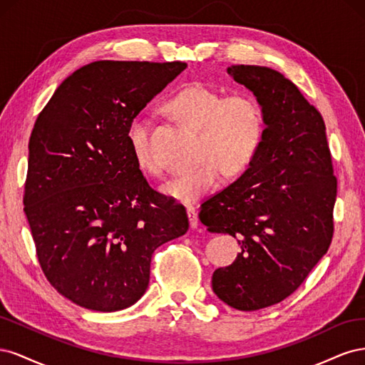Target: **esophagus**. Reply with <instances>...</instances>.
Returning a JSON list of instances; mask_svg holds the SVG:
<instances>
[{
    "instance_id": "obj_1",
    "label": "esophagus",
    "mask_w": 365,
    "mask_h": 365,
    "mask_svg": "<svg viewBox=\"0 0 365 365\" xmlns=\"http://www.w3.org/2000/svg\"><path fill=\"white\" fill-rule=\"evenodd\" d=\"M187 216H189L190 228H192V230L197 228V225H200V219H197V215H196L193 207H187Z\"/></svg>"
}]
</instances>
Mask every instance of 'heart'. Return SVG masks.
<instances>
[{
    "label": "heart",
    "mask_w": 365,
    "mask_h": 365,
    "mask_svg": "<svg viewBox=\"0 0 365 365\" xmlns=\"http://www.w3.org/2000/svg\"><path fill=\"white\" fill-rule=\"evenodd\" d=\"M169 111L184 125L200 130L196 160L161 185V192L182 204H195L212 193L222 172L235 176L244 172L257 155L264 135V115L256 98L247 94H224L202 83L184 86L168 102ZM128 141L138 168L160 175L161 168L150 149L148 118L137 115L128 126Z\"/></svg>",
    "instance_id": "heart-1"
}]
</instances>
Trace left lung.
<instances>
[{
    "label": "left lung",
    "instance_id": "1",
    "mask_svg": "<svg viewBox=\"0 0 365 365\" xmlns=\"http://www.w3.org/2000/svg\"><path fill=\"white\" fill-rule=\"evenodd\" d=\"M227 73L256 96L267 128L248 169L201 205L200 219L240 245L213 272V292L237 311H257L289 297L327 252L336 178L324 120L289 79L257 65Z\"/></svg>",
    "mask_w": 365,
    "mask_h": 365
}]
</instances>
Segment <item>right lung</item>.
<instances>
[{"label":"right lung","instance_id":"add662e5","mask_svg":"<svg viewBox=\"0 0 365 365\" xmlns=\"http://www.w3.org/2000/svg\"><path fill=\"white\" fill-rule=\"evenodd\" d=\"M184 62L97 61L68 76L29 141L24 212L59 294L115 312L146 292L152 254L189 230L185 208L149 185L128 126Z\"/></svg>","mask_w":365,"mask_h":365}]
</instances>
